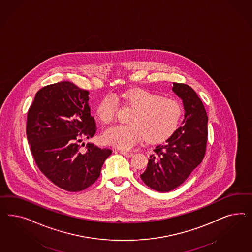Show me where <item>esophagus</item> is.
<instances>
[{"mask_svg":"<svg viewBox=\"0 0 252 252\" xmlns=\"http://www.w3.org/2000/svg\"><path fill=\"white\" fill-rule=\"evenodd\" d=\"M120 153L123 154L124 156L127 157V158H129V157H132V156H133V153H127V152H120Z\"/></svg>","mask_w":252,"mask_h":252,"instance_id":"esophagus-1","label":"esophagus"}]
</instances>
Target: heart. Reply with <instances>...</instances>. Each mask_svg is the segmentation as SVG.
Segmentation results:
<instances>
[{"instance_id":"1","label":"heart","mask_w":252,"mask_h":252,"mask_svg":"<svg viewBox=\"0 0 252 252\" xmlns=\"http://www.w3.org/2000/svg\"><path fill=\"white\" fill-rule=\"evenodd\" d=\"M126 101L134 107L128 125H117L104 131L102 138L107 144L128 151L145 138L151 143L163 141L177 129L182 117L179 101L163 98L158 93L144 89L134 90L124 95ZM119 101L115 94H108L97 107V115L104 124L117 116Z\"/></svg>"}]
</instances>
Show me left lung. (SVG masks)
<instances>
[{
  "label": "left lung",
  "mask_w": 252,
  "mask_h": 252,
  "mask_svg": "<svg viewBox=\"0 0 252 252\" xmlns=\"http://www.w3.org/2000/svg\"><path fill=\"white\" fill-rule=\"evenodd\" d=\"M173 91L183 100L182 126L165 143L155 148L140 175L148 187L159 192L173 190L183 184L206 153L208 116L201 99L189 85L174 83Z\"/></svg>",
  "instance_id": "1"
}]
</instances>
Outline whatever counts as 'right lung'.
<instances>
[{
    "label": "right lung",
    "instance_id": "right-lung-1",
    "mask_svg": "<svg viewBox=\"0 0 252 252\" xmlns=\"http://www.w3.org/2000/svg\"><path fill=\"white\" fill-rule=\"evenodd\" d=\"M90 92L62 81L40 89L29 109L27 137L35 162L44 176L62 189L89 188L100 175L112 150L80 142L97 130L89 106Z\"/></svg>",
    "mask_w": 252,
    "mask_h": 252
}]
</instances>
